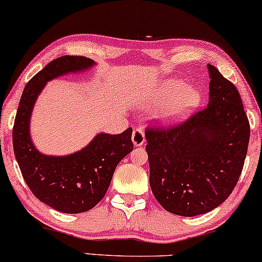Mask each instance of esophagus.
<instances>
[{"instance_id":"esophagus-1","label":"esophagus","mask_w":262,"mask_h":262,"mask_svg":"<svg viewBox=\"0 0 262 262\" xmlns=\"http://www.w3.org/2000/svg\"><path fill=\"white\" fill-rule=\"evenodd\" d=\"M132 142H134L135 146H141L144 144L145 142V137H144V132H143L142 128L136 127L134 132H132Z\"/></svg>"}]
</instances>
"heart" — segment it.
<instances>
[{
    "label": "heart",
    "mask_w": 262,
    "mask_h": 262,
    "mask_svg": "<svg viewBox=\"0 0 262 262\" xmlns=\"http://www.w3.org/2000/svg\"><path fill=\"white\" fill-rule=\"evenodd\" d=\"M174 101L170 103L169 107L162 112V118L167 121L180 120L182 118L199 106L202 101V94L198 88L188 85L186 87L184 81L170 80L161 87V91L157 96V101L160 103L167 102L169 100Z\"/></svg>",
    "instance_id": "1"
}]
</instances>
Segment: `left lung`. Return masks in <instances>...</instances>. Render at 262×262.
Returning <instances> with one entry per match:
<instances>
[{
    "mask_svg": "<svg viewBox=\"0 0 262 262\" xmlns=\"http://www.w3.org/2000/svg\"><path fill=\"white\" fill-rule=\"evenodd\" d=\"M205 108L169 126H149L151 191L168 212L193 217L220 206L237 184L250 126L239 93L209 64Z\"/></svg>",
    "mask_w": 262,
    "mask_h": 262,
    "instance_id": "obj_1",
    "label": "left lung"
}]
</instances>
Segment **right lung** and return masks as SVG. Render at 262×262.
<instances>
[{"label": "right lung", "instance_id": "add662e5", "mask_svg": "<svg viewBox=\"0 0 262 262\" xmlns=\"http://www.w3.org/2000/svg\"><path fill=\"white\" fill-rule=\"evenodd\" d=\"M93 66L83 56H62L50 62L26 84L14 121V154L24 180L40 202L64 213L93 209L105 196L118 163L134 149L131 127L119 135L99 134L68 156L42 155L31 141L32 110L46 82Z\"/></svg>", "mask_w": 262, "mask_h": 262}]
</instances>
